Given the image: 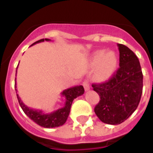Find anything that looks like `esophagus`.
<instances>
[{"mask_svg": "<svg viewBox=\"0 0 153 153\" xmlns=\"http://www.w3.org/2000/svg\"><path fill=\"white\" fill-rule=\"evenodd\" d=\"M82 85H83V86H84L85 90V91H88V90H90V84H89V82H88L87 81H83Z\"/></svg>", "mask_w": 153, "mask_h": 153, "instance_id": "1", "label": "esophagus"}]
</instances>
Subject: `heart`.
<instances>
[{"mask_svg":"<svg viewBox=\"0 0 153 153\" xmlns=\"http://www.w3.org/2000/svg\"><path fill=\"white\" fill-rule=\"evenodd\" d=\"M117 57L114 52L104 51H96L90 59V67L96 69L94 79L99 82H104L109 80L114 74L117 67Z\"/></svg>","mask_w":153,"mask_h":153,"instance_id":"b5f03b06","label":"heart"}]
</instances>
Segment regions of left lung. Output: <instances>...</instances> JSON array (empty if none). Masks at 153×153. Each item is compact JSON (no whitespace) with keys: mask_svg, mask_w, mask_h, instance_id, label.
I'll use <instances>...</instances> for the list:
<instances>
[{"mask_svg":"<svg viewBox=\"0 0 153 153\" xmlns=\"http://www.w3.org/2000/svg\"><path fill=\"white\" fill-rule=\"evenodd\" d=\"M120 68L108 81L93 84L100 102L94 112L100 121L109 125L122 123L137 108L143 92V73L138 58L133 51L117 44Z\"/></svg>","mask_w":153,"mask_h":153,"instance_id":"obj_1","label":"left lung"}]
</instances>
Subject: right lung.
Returning <instances> with one entry per match:
<instances>
[{
  "instance_id": "1",
  "label": "right lung",
  "mask_w": 153,
  "mask_h": 153,
  "mask_svg": "<svg viewBox=\"0 0 153 153\" xmlns=\"http://www.w3.org/2000/svg\"><path fill=\"white\" fill-rule=\"evenodd\" d=\"M45 41H49L51 40L46 38L41 39V40L36 41L35 43H33L32 45ZM16 73H17V70H16ZM15 81H16V78H15ZM14 87H15L16 93H17L16 83L14 85ZM84 87L82 85H76V86H73V87L64 90L61 94L62 96H64L66 99L64 107L58 109L54 112H51V113H46V114L44 113L42 111H41V110H35V109L28 108L27 106H26L23 103V101L20 99V97L19 96V94H17V98L21 108L23 109L24 113L30 119H32V121L36 122L37 125L42 127H45V128H54V127L61 126L65 123L68 117L69 113H70V109H71L72 101L74 100V99L77 98L78 96L82 95L84 94Z\"/></svg>"
}]
</instances>
